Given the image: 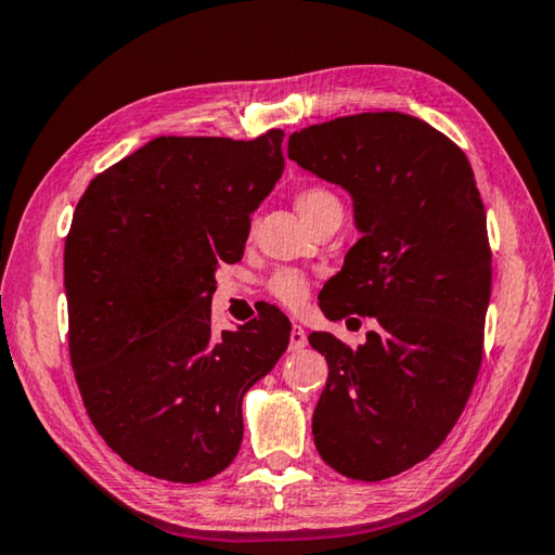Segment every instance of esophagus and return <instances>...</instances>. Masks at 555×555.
Listing matches in <instances>:
<instances>
[{"mask_svg": "<svg viewBox=\"0 0 555 555\" xmlns=\"http://www.w3.org/2000/svg\"><path fill=\"white\" fill-rule=\"evenodd\" d=\"M308 345V335L304 327H300L298 323H294V327H291V343H288V350L291 352H298L304 350V347Z\"/></svg>", "mask_w": 555, "mask_h": 555, "instance_id": "1", "label": "esophagus"}]
</instances>
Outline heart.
<instances>
[{"label":"heart","instance_id":"obj_1","mask_svg":"<svg viewBox=\"0 0 555 555\" xmlns=\"http://www.w3.org/2000/svg\"><path fill=\"white\" fill-rule=\"evenodd\" d=\"M327 205H340V201H337L333 193L323 191V188H306V191H300L296 198V210L300 212V218L304 220L311 218V215H315L318 210L327 208ZM269 291L271 296H276L281 300V304L300 306L306 300L308 291H311V284H308V279L300 274V271L284 269L271 276Z\"/></svg>","mask_w":555,"mask_h":555}]
</instances>
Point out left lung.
<instances>
[{
    "instance_id": "obj_1",
    "label": "left lung",
    "mask_w": 555,
    "mask_h": 555,
    "mask_svg": "<svg viewBox=\"0 0 555 555\" xmlns=\"http://www.w3.org/2000/svg\"><path fill=\"white\" fill-rule=\"evenodd\" d=\"M288 158L352 198L360 240L318 296L325 318L377 323L357 350L331 333L308 337L331 370L315 448L345 477L387 480L443 443L480 372L492 291L485 205L467 156L403 112L294 131Z\"/></svg>"
}]
</instances>
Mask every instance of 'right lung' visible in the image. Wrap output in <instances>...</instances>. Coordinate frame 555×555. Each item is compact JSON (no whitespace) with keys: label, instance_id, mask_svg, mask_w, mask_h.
Instances as JSON below:
<instances>
[{"label":"right lung","instance_id":"obj_1","mask_svg":"<svg viewBox=\"0 0 555 555\" xmlns=\"http://www.w3.org/2000/svg\"><path fill=\"white\" fill-rule=\"evenodd\" d=\"M284 131L249 142L156 137L92 178L65 240L70 362L88 416L134 469L222 473L242 399L291 340L276 308L215 335V271L242 259L249 215L284 173Z\"/></svg>","mask_w":555,"mask_h":555}]
</instances>
